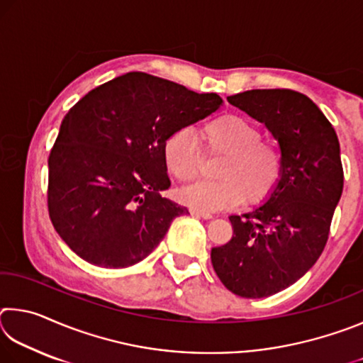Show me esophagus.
I'll return each instance as SVG.
<instances>
[{"mask_svg": "<svg viewBox=\"0 0 363 363\" xmlns=\"http://www.w3.org/2000/svg\"><path fill=\"white\" fill-rule=\"evenodd\" d=\"M190 213H192L194 216H199V218H203V219H211V218H213V214H211V213L199 211V210H195V208H192V210H190Z\"/></svg>", "mask_w": 363, "mask_h": 363, "instance_id": "1", "label": "esophagus"}]
</instances>
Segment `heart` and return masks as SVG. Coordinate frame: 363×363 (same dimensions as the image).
Wrapping results in <instances>:
<instances>
[{
  "label": "heart",
  "mask_w": 363,
  "mask_h": 363,
  "mask_svg": "<svg viewBox=\"0 0 363 363\" xmlns=\"http://www.w3.org/2000/svg\"><path fill=\"white\" fill-rule=\"evenodd\" d=\"M200 140L210 153H224L214 176L179 192L184 203L213 213L240 203H259L274 192L281 176V153L261 139V131L240 115L225 113L200 128ZM164 167L177 181L190 182L199 174L201 149L189 130L171 133L163 144Z\"/></svg>",
  "instance_id": "obj_1"
}]
</instances>
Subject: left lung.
Segmentation results:
<instances>
[{"instance_id":"1","label":"left lung","mask_w":363,"mask_h":363,"mask_svg":"<svg viewBox=\"0 0 363 363\" xmlns=\"http://www.w3.org/2000/svg\"><path fill=\"white\" fill-rule=\"evenodd\" d=\"M227 101L264 123L284 168L264 203L229 218L232 240L211 250V262L227 290L267 298L303 277L327 245L342 194L340 140L322 110L296 91L251 89Z\"/></svg>"}]
</instances>
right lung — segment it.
Instances as JSON below:
<instances>
[{"label": "right lung", "instance_id": "obj_1", "mask_svg": "<svg viewBox=\"0 0 363 363\" xmlns=\"http://www.w3.org/2000/svg\"><path fill=\"white\" fill-rule=\"evenodd\" d=\"M169 79L130 72L89 91L64 116L48 160L49 218L89 264L134 266L186 206L163 196V144L223 106Z\"/></svg>", "mask_w": 363, "mask_h": 363}]
</instances>
